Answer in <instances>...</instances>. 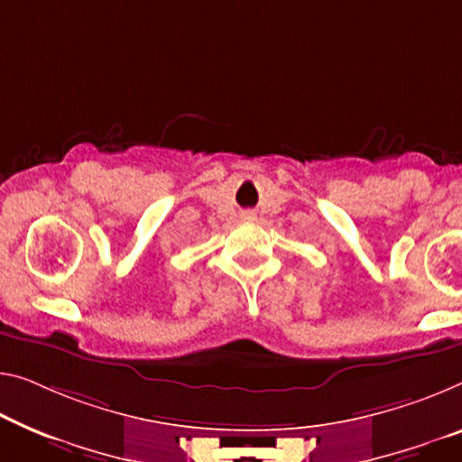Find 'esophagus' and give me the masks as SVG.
Segmentation results:
<instances>
[{
  "mask_svg": "<svg viewBox=\"0 0 462 462\" xmlns=\"http://www.w3.org/2000/svg\"><path fill=\"white\" fill-rule=\"evenodd\" d=\"M244 218H254L252 212H244Z\"/></svg>",
  "mask_w": 462,
  "mask_h": 462,
  "instance_id": "34e87169",
  "label": "esophagus"
}]
</instances>
